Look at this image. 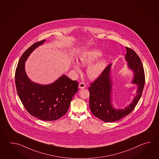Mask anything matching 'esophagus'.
Masks as SVG:
<instances>
[{
  "instance_id": "34e87169",
  "label": "esophagus",
  "mask_w": 159,
  "mask_h": 159,
  "mask_svg": "<svg viewBox=\"0 0 159 159\" xmlns=\"http://www.w3.org/2000/svg\"><path fill=\"white\" fill-rule=\"evenodd\" d=\"M86 87V84L84 82H81L79 84V88L80 89H84Z\"/></svg>"
}]
</instances>
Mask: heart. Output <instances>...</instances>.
Segmentation results:
<instances>
[{
  "instance_id": "1",
  "label": "heart",
  "mask_w": 159,
  "mask_h": 159,
  "mask_svg": "<svg viewBox=\"0 0 159 159\" xmlns=\"http://www.w3.org/2000/svg\"><path fill=\"white\" fill-rule=\"evenodd\" d=\"M102 52L99 50H92L84 53L80 57V61L83 65H89L93 61L102 56ZM106 66L105 61H99L91 65L88 69V76L91 78H96L101 74ZM74 68L77 71H80V66L78 63L74 64Z\"/></svg>"
}]
</instances>
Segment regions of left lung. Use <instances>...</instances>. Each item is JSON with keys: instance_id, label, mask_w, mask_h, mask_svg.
<instances>
[{"instance_id": "left-lung-1", "label": "left lung", "mask_w": 159, "mask_h": 159, "mask_svg": "<svg viewBox=\"0 0 159 159\" xmlns=\"http://www.w3.org/2000/svg\"><path fill=\"white\" fill-rule=\"evenodd\" d=\"M127 54L125 60L128 66L134 73L132 84L138 85L137 94L132 103L124 109L116 110L113 108L111 100L112 80L110 78L111 64L106 67L101 75L89 88L90 93L89 106L93 115L106 122L117 121L129 114L138 104L141 97L145 84V74L142 61L135 51L125 47Z\"/></svg>"}]
</instances>
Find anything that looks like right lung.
<instances>
[{
	"label": "right lung",
	"mask_w": 159,
	"mask_h": 159,
	"mask_svg": "<svg viewBox=\"0 0 159 159\" xmlns=\"http://www.w3.org/2000/svg\"><path fill=\"white\" fill-rule=\"evenodd\" d=\"M44 41L35 43L22 54L15 71V84L18 96L30 115L44 121H53L67 112L73 95L78 91V84L65 75L47 85L30 80L25 71V62Z\"/></svg>",
	"instance_id": "1"
}]
</instances>
